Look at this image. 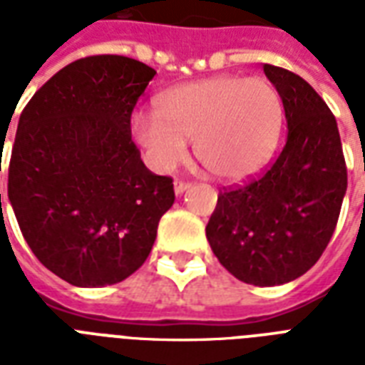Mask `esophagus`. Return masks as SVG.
<instances>
[{"instance_id":"34e87169","label":"esophagus","mask_w":365,"mask_h":365,"mask_svg":"<svg viewBox=\"0 0 365 365\" xmlns=\"http://www.w3.org/2000/svg\"><path fill=\"white\" fill-rule=\"evenodd\" d=\"M189 187H191V183H187V182H176V183H174V191H176L178 197H182V195L185 193Z\"/></svg>"}]
</instances>
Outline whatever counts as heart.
Wrapping results in <instances>:
<instances>
[{
	"label": "heart",
	"instance_id": "1",
	"mask_svg": "<svg viewBox=\"0 0 365 365\" xmlns=\"http://www.w3.org/2000/svg\"><path fill=\"white\" fill-rule=\"evenodd\" d=\"M284 126V102L261 77L217 76L172 87L155 111L130 117V136L155 170L185 155V140L212 176L242 182L272 159Z\"/></svg>",
	"mask_w": 365,
	"mask_h": 365
}]
</instances>
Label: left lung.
<instances>
[{
    "instance_id": "8db88e82",
    "label": "left lung",
    "mask_w": 365,
    "mask_h": 365,
    "mask_svg": "<svg viewBox=\"0 0 365 365\" xmlns=\"http://www.w3.org/2000/svg\"><path fill=\"white\" fill-rule=\"evenodd\" d=\"M282 96L288 134L265 174L223 189L206 239L235 278L280 286L311 269L328 246L346 193L339 128L320 94L292 71L263 66Z\"/></svg>"
}]
</instances>
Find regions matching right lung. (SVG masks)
Wrapping results in <instances>:
<instances>
[{
    "label": "right lung",
    "mask_w": 365,
    "mask_h": 365,
    "mask_svg": "<svg viewBox=\"0 0 365 365\" xmlns=\"http://www.w3.org/2000/svg\"><path fill=\"white\" fill-rule=\"evenodd\" d=\"M155 73L128 56H87L54 73L20 113L9 200L37 259L71 286L130 277L174 205L172 178L148 170L130 136Z\"/></svg>",
    "instance_id": "1"
}]
</instances>
